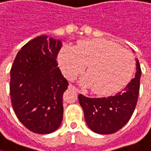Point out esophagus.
Instances as JSON below:
<instances>
[{
    "label": "esophagus",
    "mask_w": 151,
    "mask_h": 151,
    "mask_svg": "<svg viewBox=\"0 0 151 151\" xmlns=\"http://www.w3.org/2000/svg\"><path fill=\"white\" fill-rule=\"evenodd\" d=\"M69 88H70V89H73V90H75V91L78 92V93H80V92H81V90H80L79 88H77L76 87L73 86L72 84H70V85H69Z\"/></svg>",
    "instance_id": "obj_1"
}]
</instances>
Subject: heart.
Returning <instances> with one entry per match:
<instances>
[{
    "label": "heart",
    "instance_id": "obj_1",
    "mask_svg": "<svg viewBox=\"0 0 151 151\" xmlns=\"http://www.w3.org/2000/svg\"><path fill=\"white\" fill-rule=\"evenodd\" d=\"M58 62L69 79L81 73L88 64V73L81 83L91 86V90L99 96H110L124 89L133 76L136 64L130 51L104 38L81 40L75 47L63 46Z\"/></svg>",
    "mask_w": 151,
    "mask_h": 151
}]
</instances>
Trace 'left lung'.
<instances>
[{
    "label": "left lung",
    "instance_id": "left-lung-1",
    "mask_svg": "<svg viewBox=\"0 0 151 151\" xmlns=\"http://www.w3.org/2000/svg\"><path fill=\"white\" fill-rule=\"evenodd\" d=\"M135 77L115 96L90 99L80 94L79 102L89 129L99 134H111L124 127L134 112L139 91L142 70L136 61Z\"/></svg>",
    "mask_w": 151,
    "mask_h": 151
}]
</instances>
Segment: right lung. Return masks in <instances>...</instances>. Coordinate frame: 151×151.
Listing matches in <instances>:
<instances>
[{
    "mask_svg": "<svg viewBox=\"0 0 151 151\" xmlns=\"http://www.w3.org/2000/svg\"><path fill=\"white\" fill-rule=\"evenodd\" d=\"M61 40L40 36L27 43L10 69L9 92L13 110L29 131H56L63 115V95L68 81L56 61Z\"/></svg>",
    "mask_w": 151,
    "mask_h": 151,
    "instance_id": "1",
    "label": "right lung"
}]
</instances>
